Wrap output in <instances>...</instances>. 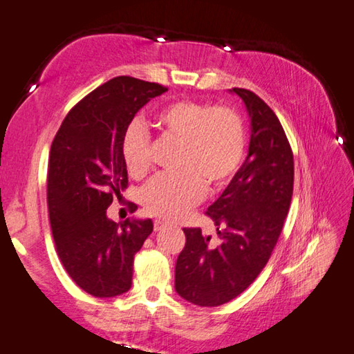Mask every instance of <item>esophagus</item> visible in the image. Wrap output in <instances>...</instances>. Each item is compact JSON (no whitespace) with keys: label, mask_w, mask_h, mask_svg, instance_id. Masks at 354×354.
Segmentation results:
<instances>
[{"label":"esophagus","mask_w":354,"mask_h":354,"mask_svg":"<svg viewBox=\"0 0 354 354\" xmlns=\"http://www.w3.org/2000/svg\"><path fill=\"white\" fill-rule=\"evenodd\" d=\"M163 227H165V223H163V221H154V230L156 232L162 230Z\"/></svg>","instance_id":"34e87169"}]
</instances>
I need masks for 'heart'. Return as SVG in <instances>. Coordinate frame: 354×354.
I'll use <instances>...</instances> for the list:
<instances>
[{
	"mask_svg": "<svg viewBox=\"0 0 354 354\" xmlns=\"http://www.w3.org/2000/svg\"><path fill=\"white\" fill-rule=\"evenodd\" d=\"M162 135L179 141L178 171L162 173L141 191L147 213L176 219L197 205L208 191L223 189L243 162L246 130L241 114L229 104L179 100L156 115ZM120 156L130 176L143 178L151 170V136L143 124L130 122L120 136Z\"/></svg>",
	"mask_w": 354,
	"mask_h": 354,
	"instance_id": "1",
	"label": "heart"
}]
</instances>
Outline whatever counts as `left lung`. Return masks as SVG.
Here are the masks:
<instances>
[{"instance_id":"8db88e82","label":"left lung","mask_w":354,"mask_h":354,"mask_svg":"<svg viewBox=\"0 0 354 354\" xmlns=\"http://www.w3.org/2000/svg\"><path fill=\"white\" fill-rule=\"evenodd\" d=\"M251 119L246 160L207 209L219 241L184 227L186 245L175 268V289L187 302L218 307L240 295L262 272L286 219L294 187V156L272 108L246 88H232Z\"/></svg>"}]
</instances>
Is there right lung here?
<instances>
[{"instance_id":"obj_1","label":"right lung","mask_w":354,"mask_h":354,"mask_svg":"<svg viewBox=\"0 0 354 354\" xmlns=\"http://www.w3.org/2000/svg\"><path fill=\"white\" fill-rule=\"evenodd\" d=\"M167 91L131 76L109 79L70 109L52 141L47 207L55 250L73 281L95 297L129 291L133 257L152 232L151 219L118 224L106 209L129 186L120 156L125 127Z\"/></svg>"}]
</instances>
